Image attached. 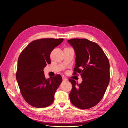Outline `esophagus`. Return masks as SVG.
Here are the masks:
<instances>
[{"label": "esophagus", "instance_id": "obj_1", "mask_svg": "<svg viewBox=\"0 0 128 128\" xmlns=\"http://www.w3.org/2000/svg\"><path fill=\"white\" fill-rule=\"evenodd\" d=\"M62 79H63V81H67V79L66 78H65V77H62Z\"/></svg>", "mask_w": 128, "mask_h": 128}]
</instances>
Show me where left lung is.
<instances>
[{"label":"left lung","mask_w":128,"mask_h":128,"mask_svg":"<svg viewBox=\"0 0 128 128\" xmlns=\"http://www.w3.org/2000/svg\"><path fill=\"white\" fill-rule=\"evenodd\" d=\"M76 54L74 75L80 74L82 82L78 84L69 79L72 84L70 93L71 103L80 109H89L103 98L110 79V63L102 48L86 39L68 40Z\"/></svg>","instance_id":"1"}]
</instances>
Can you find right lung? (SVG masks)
Here are the masks:
<instances>
[{
	"label": "right lung",
	"instance_id": "1",
	"mask_svg": "<svg viewBox=\"0 0 128 128\" xmlns=\"http://www.w3.org/2000/svg\"><path fill=\"white\" fill-rule=\"evenodd\" d=\"M63 38H44L32 42L22 51L18 60L16 78L21 94L31 106H50L62 78L60 75L46 79L44 68L50 64V53Z\"/></svg>",
	"mask_w": 128,
	"mask_h": 128
}]
</instances>
